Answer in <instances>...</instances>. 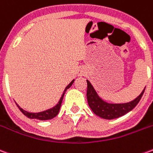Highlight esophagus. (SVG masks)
I'll list each match as a JSON object with an SVG mask.
<instances>
[{
  "label": "esophagus",
  "instance_id": "esophagus-1",
  "mask_svg": "<svg viewBox=\"0 0 153 153\" xmlns=\"http://www.w3.org/2000/svg\"><path fill=\"white\" fill-rule=\"evenodd\" d=\"M81 74H82V73H81Z\"/></svg>",
  "mask_w": 153,
  "mask_h": 153
}]
</instances>
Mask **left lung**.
<instances>
[{"instance_id":"left-lung-1","label":"left lung","mask_w":153,"mask_h":153,"mask_svg":"<svg viewBox=\"0 0 153 153\" xmlns=\"http://www.w3.org/2000/svg\"><path fill=\"white\" fill-rule=\"evenodd\" d=\"M87 99L90 108L94 114L106 120H112L120 117L134 109L139 102L145 90L144 88L141 94L130 102L123 104H110L100 98L88 80H87Z\"/></svg>"}]
</instances>
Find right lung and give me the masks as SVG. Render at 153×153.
<instances>
[{"instance_id":"add662e5","label":"right lung","mask_w":153,"mask_h":153,"mask_svg":"<svg viewBox=\"0 0 153 153\" xmlns=\"http://www.w3.org/2000/svg\"><path fill=\"white\" fill-rule=\"evenodd\" d=\"M74 81V80H72L71 83L65 88V91H64L63 93V95L60 97V102H59V103H58L55 107L51 108V109L47 110V111H42V112L39 113H29L28 112V111H24L22 108H20L17 104H16V105H17V106L19 107V109L20 110V111H21L25 116H27L28 118L37 119V120H50V119L54 118V117H56V116L58 115V113H59V111H60V106H61V103H62V101H63V97L64 95H65V91H66L69 88H70V86L73 84Z\"/></svg>"}]
</instances>
